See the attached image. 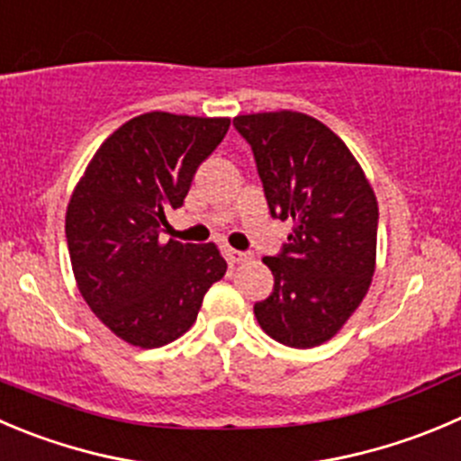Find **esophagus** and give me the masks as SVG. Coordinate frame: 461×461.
Wrapping results in <instances>:
<instances>
[{"label": "esophagus", "mask_w": 461, "mask_h": 461, "mask_svg": "<svg viewBox=\"0 0 461 461\" xmlns=\"http://www.w3.org/2000/svg\"><path fill=\"white\" fill-rule=\"evenodd\" d=\"M225 257L230 263H243V261H249V258H252V254L240 252V249H234V248H227Z\"/></svg>", "instance_id": "obj_1"}]
</instances>
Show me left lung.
<instances>
[{"mask_svg":"<svg viewBox=\"0 0 461 461\" xmlns=\"http://www.w3.org/2000/svg\"><path fill=\"white\" fill-rule=\"evenodd\" d=\"M234 128L252 149L270 216L293 221L288 243L263 258L275 288L254 315L272 339L311 349L333 338L367 294L376 195L344 141L308 114H243Z\"/></svg>","mask_w":461,"mask_h":461,"instance_id":"1","label":"left lung"}]
</instances>
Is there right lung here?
Listing matches in <instances>:
<instances>
[{
    "label": "right lung",
    "mask_w": 461,
    "mask_h": 461,
    "mask_svg": "<svg viewBox=\"0 0 461 461\" xmlns=\"http://www.w3.org/2000/svg\"><path fill=\"white\" fill-rule=\"evenodd\" d=\"M230 119L149 112L94 155L67 207L65 234L80 294L114 335L158 349L191 329L204 293L222 279L213 243H159L200 164Z\"/></svg>",
    "instance_id": "right-lung-1"
}]
</instances>
